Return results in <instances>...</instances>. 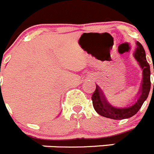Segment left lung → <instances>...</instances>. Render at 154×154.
Segmentation results:
<instances>
[{"label":"left lung","instance_id":"8db88e82","mask_svg":"<svg viewBox=\"0 0 154 154\" xmlns=\"http://www.w3.org/2000/svg\"><path fill=\"white\" fill-rule=\"evenodd\" d=\"M137 48L133 53V56L139 62V65L143 70V80L141 82V87L137 94V101L132 106L125 108H116L112 106L107 101L105 97L103 91L96 85L95 92L92 96V105L96 112L104 117L112 119H127L132 117L138 112L141 108L144 101L147 99L150 90V68L146 58V53L142 45L137 42ZM154 72V67H153ZM154 88V83H153Z\"/></svg>","mask_w":154,"mask_h":154}]
</instances>
